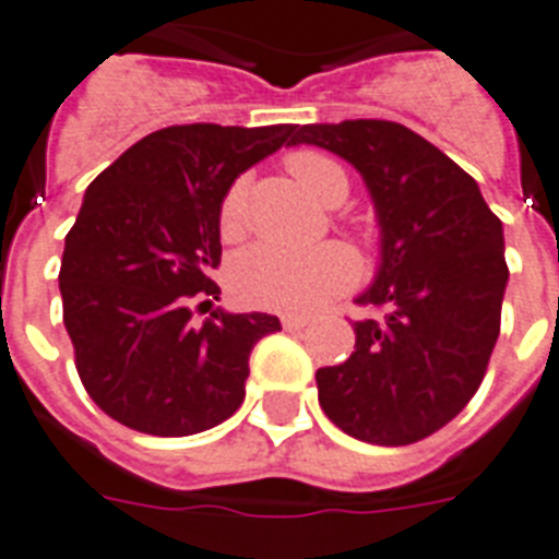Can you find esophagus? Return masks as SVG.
<instances>
[{
	"label": "esophagus",
	"mask_w": 559,
	"mask_h": 559,
	"mask_svg": "<svg viewBox=\"0 0 559 559\" xmlns=\"http://www.w3.org/2000/svg\"><path fill=\"white\" fill-rule=\"evenodd\" d=\"M308 325V317H283V328L285 331H299V328Z\"/></svg>",
	"instance_id": "34e87169"
}]
</instances>
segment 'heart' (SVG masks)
Here are the masks:
<instances>
[{
  "label": "heart",
  "mask_w": 559,
  "mask_h": 559,
  "mask_svg": "<svg viewBox=\"0 0 559 559\" xmlns=\"http://www.w3.org/2000/svg\"><path fill=\"white\" fill-rule=\"evenodd\" d=\"M290 178L302 186L322 206H338L347 198L345 169L313 150L290 152L285 157ZM246 221V186L242 180L228 186L217 212L223 240H237ZM359 280V262L347 246L325 242L311 251H280L254 246L234 257L228 265V285L237 299L265 311L308 313L328 299L345 294Z\"/></svg>",
  "instance_id": "heart-1"
}]
</instances>
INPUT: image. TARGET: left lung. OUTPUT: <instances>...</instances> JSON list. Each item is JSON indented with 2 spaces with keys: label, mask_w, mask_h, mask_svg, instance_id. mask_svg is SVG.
Wrapping results in <instances>:
<instances>
[{
  "label": "left lung",
  "mask_w": 559,
  "mask_h": 559,
  "mask_svg": "<svg viewBox=\"0 0 559 559\" xmlns=\"http://www.w3.org/2000/svg\"><path fill=\"white\" fill-rule=\"evenodd\" d=\"M345 157L373 198L381 262L356 302V350L319 367V404L347 436L404 447L450 424L478 393L509 283L503 223L452 157L395 121L305 123L288 146Z\"/></svg>",
  "instance_id": "1"
}]
</instances>
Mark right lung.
Masks as SVG:
<instances>
[{
  "instance_id": "1",
  "label": "right lung",
  "mask_w": 559,
  "mask_h": 559,
  "mask_svg": "<svg viewBox=\"0 0 559 559\" xmlns=\"http://www.w3.org/2000/svg\"><path fill=\"white\" fill-rule=\"evenodd\" d=\"M294 130L166 127L90 183L64 237L61 305L81 384L123 427L194 436L246 399L248 356L280 319L217 308L194 328L192 308L221 294L212 271L223 254V194Z\"/></svg>"
}]
</instances>
